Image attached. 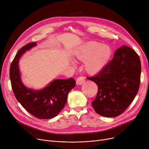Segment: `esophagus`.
Returning <instances> with one entry per match:
<instances>
[{
  "label": "esophagus",
  "mask_w": 149,
  "mask_h": 149,
  "mask_svg": "<svg viewBox=\"0 0 149 149\" xmlns=\"http://www.w3.org/2000/svg\"><path fill=\"white\" fill-rule=\"evenodd\" d=\"M85 82V79L83 77H80L78 78V79H77V81H76V83L78 85H81L83 84Z\"/></svg>",
  "instance_id": "obj_1"
}]
</instances>
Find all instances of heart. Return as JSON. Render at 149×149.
<instances>
[{
    "instance_id": "1",
    "label": "heart",
    "mask_w": 149,
    "mask_h": 149,
    "mask_svg": "<svg viewBox=\"0 0 149 149\" xmlns=\"http://www.w3.org/2000/svg\"><path fill=\"white\" fill-rule=\"evenodd\" d=\"M111 47L97 42H88L82 45L75 52V57L85 61L84 67L91 74L100 72L107 65L111 57Z\"/></svg>"
}]
</instances>
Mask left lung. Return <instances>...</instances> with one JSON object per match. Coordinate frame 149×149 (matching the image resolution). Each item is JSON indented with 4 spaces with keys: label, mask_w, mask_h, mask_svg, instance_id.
Masks as SVG:
<instances>
[{
    "label": "left lung",
    "mask_w": 149,
    "mask_h": 149,
    "mask_svg": "<svg viewBox=\"0 0 149 149\" xmlns=\"http://www.w3.org/2000/svg\"><path fill=\"white\" fill-rule=\"evenodd\" d=\"M141 66L134 49L123 45L117 49L113 59L101 71L88 79L98 86V92L92 106L103 116L121 115L136 97L140 84Z\"/></svg>",
    "instance_id": "1"
}]
</instances>
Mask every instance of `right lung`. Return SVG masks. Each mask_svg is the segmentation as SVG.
Returning a JSON list of instances; mask_svg holds the SVG:
<instances>
[{"label":"right lung","instance_id":"add662e5","mask_svg":"<svg viewBox=\"0 0 149 149\" xmlns=\"http://www.w3.org/2000/svg\"><path fill=\"white\" fill-rule=\"evenodd\" d=\"M36 45V42L28 43L15 55L10 69L11 86L15 98L26 111L39 119H51L63 109L69 92L75 86V81L72 78L56 79L40 90L26 87L21 80L19 61L23 54Z\"/></svg>","mask_w":149,"mask_h":149}]
</instances>
